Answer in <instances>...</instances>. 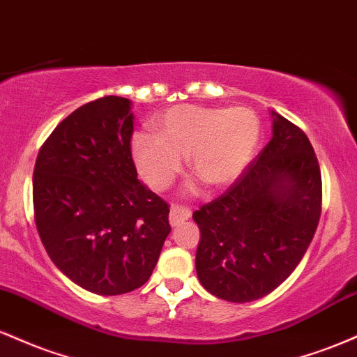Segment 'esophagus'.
Here are the masks:
<instances>
[{"instance_id": "obj_1", "label": "esophagus", "mask_w": 357, "mask_h": 357, "mask_svg": "<svg viewBox=\"0 0 357 357\" xmlns=\"http://www.w3.org/2000/svg\"><path fill=\"white\" fill-rule=\"evenodd\" d=\"M191 216V211L184 206H173L169 211V223L171 227H178L183 221H186Z\"/></svg>"}]
</instances>
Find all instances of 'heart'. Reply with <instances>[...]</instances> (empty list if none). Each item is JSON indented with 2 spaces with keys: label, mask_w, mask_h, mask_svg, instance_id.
Returning a JSON list of instances; mask_svg holds the SVG:
<instances>
[{
  "label": "heart",
  "mask_w": 357,
  "mask_h": 357,
  "mask_svg": "<svg viewBox=\"0 0 357 357\" xmlns=\"http://www.w3.org/2000/svg\"><path fill=\"white\" fill-rule=\"evenodd\" d=\"M154 134L130 141L139 174L154 190H166L188 167L211 190L231 186L245 173L260 142V119L243 105L204 107L181 104L153 119Z\"/></svg>",
  "instance_id": "1"
}]
</instances>
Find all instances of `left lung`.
<instances>
[{"label":"left lung","mask_w":357,"mask_h":357,"mask_svg":"<svg viewBox=\"0 0 357 357\" xmlns=\"http://www.w3.org/2000/svg\"><path fill=\"white\" fill-rule=\"evenodd\" d=\"M272 139L230 190L192 213L196 273L208 292L252 302L275 290L305 255L321 218L322 179L309 139L272 110Z\"/></svg>","instance_id":"left-lung-1"}]
</instances>
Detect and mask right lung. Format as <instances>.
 I'll use <instances>...</instances> for the list:
<instances>
[{
  "instance_id": "1",
  "label": "right lung",
  "mask_w": 357,
  "mask_h": 357,
  "mask_svg": "<svg viewBox=\"0 0 357 357\" xmlns=\"http://www.w3.org/2000/svg\"><path fill=\"white\" fill-rule=\"evenodd\" d=\"M130 105L107 96L73 110L33 171L35 223L48 257L99 296L144 285L171 231L167 203L137 179Z\"/></svg>"
}]
</instances>
